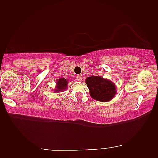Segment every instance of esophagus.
Returning <instances> with one entry per match:
<instances>
[{
	"instance_id": "1",
	"label": "esophagus",
	"mask_w": 158,
	"mask_h": 158,
	"mask_svg": "<svg viewBox=\"0 0 158 158\" xmlns=\"http://www.w3.org/2000/svg\"><path fill=\"white\" fill-rule=\"evenodd\" d=\"M77 79L78 80V81H81L83 79V76L81 75H79L77 76Z\"/></svg>"
}]
</instances>
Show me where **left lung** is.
<instances>
[{
    "label": "left lung",
    "instance_id": "8db88e82",
    "mask_svg": "<svg viewBox=\"0 0 158 158\" xmlns=\"http://www.w3.org/2000/svg\"><path fill=\"white\" fill-rule=\"evenodd\" d=\"M85 83L89 90L92 98L100 102H109L117 94L115 84L101 76L87 77Z\"/></svg>",
    "mask_w": 158,
    "mask_h": 158
}]
</instances>
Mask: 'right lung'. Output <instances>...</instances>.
Wrapping results in <instances>:
<instances>
[{
  "label": "right lung",
  "instance_id": "add662e5",
  "mask_svg": "<svg viewBox=\"0 0 158 158\" xmlns=\"http://www.w3.org/2000/svg\"><path fill=\"white\" fill-rule=\"evenodd\" d=\"M69 80L66 79L65 78H60L58 79L56 81V85L55 89H53V91L55 92H62L65 91V90L68 88L69 84Z\"/></svg>",
  "mask_w": 158,
  "mask_h": 158
}]
</instances>
